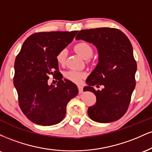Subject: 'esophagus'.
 Instances as JSON below:
<instances>
[{
	"label": "esophagus",
	"mask_w": 152,
	"mask_h": 152,
	"mask_svg": "<svg viewBox=\"0 0 152 152\" xmlns=\"http://www.w3.org/2000/svg\"><path fill=\"white\" fill-rule=\"evenodd\" d=\"M78 92H79V94H81L82 92H83V87H82L81 85H78Z\"/></svg>",
	"instance_id": "1"
}]
</instances>
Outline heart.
Instances as JSON below:
<instances>
[{
    "mask_svg": "<svg viewBox=\"0 0 152 152\" xmlns=\"http://www.w3.org/2000/svg\"><path fill=\"white\" fill-rule=\"evenodd\" d=\"M74 50L84 59H89L94 54V49L86 41H80L74 46ZM67 51L65 48L60 50L56 56V60L60 65H64L66 63ZM64 77L69 81L74 83H80L81 80L86 76V74L81 71L70 70L66 71L64 74Z\"/></svg>",
    "mask_w": 152,
    "mask_h": 152,
    "instance_id": "heart-1",
    "label": "heart"
}]
</instances>
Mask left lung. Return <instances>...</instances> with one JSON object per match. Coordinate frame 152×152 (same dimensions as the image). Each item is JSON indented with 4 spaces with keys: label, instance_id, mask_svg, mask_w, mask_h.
I'll list each match as a JSON object with an SVG mask.
<instances>
[{
    "label": "left lung",
    "instance_id": "1",
    "mask_svg": "<svg viewBox=\"0 0 152 152\" xmlns=\"http://www.w3.org/2000/svg\"><path fill=\"white\" fill-rule=\"evenodd\" d=\"M76 38L93 43L99 54V64L86 79L88 86L83 88L96 96L88 116L99 123L119 119L128 110L136 86L137 65L129 39L118 29L108 27L81 30ZM101 86L102 90L93 88Z\"/></svg>",
    "mask_w": 152,
    "mask_h": 152
}]
</instances>
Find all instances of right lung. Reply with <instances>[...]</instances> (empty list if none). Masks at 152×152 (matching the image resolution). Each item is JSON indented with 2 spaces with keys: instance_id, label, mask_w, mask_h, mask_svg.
Segmentation results:
<instances>
[{
  "instance_id": "1",
  "label": "right lung",
  "mask_w": 152,
  "mask_h": 152,
  "mask_svg": "<svg viewBox=\"0 0 152 152\" xmlns=\"http://www.w3.org/2000/svg\"><path fill=\"white\" fill-rule=\"evenodd\" d=\"M77 31L35 33L24 41L15 60L13 84L18 104L26 116L42 126L58 124L65 117L66 106L77 96L74 83L61 79L56 56L74 39ZM59 80L48 84L49 76Z\"/></svg>"
}]
</instances>
